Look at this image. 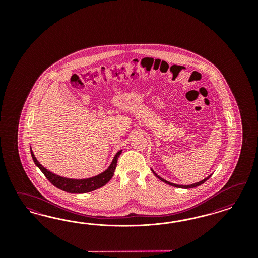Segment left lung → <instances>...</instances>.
<instances>
[{"label":"left lung","mask_w":258,"mask_h":258,"mask_svg":"<svg viewBox=\"0 0 258 258\" xmlns=\"http://www.w3.org/2000/svg\"><path fill=\"white\" fill-rule=\"evenodd\" d=\"M152 172L154 173V175L156 176L158 179H160V180H162V181H164L165 183H167V184H169V185H171V186H174V187H178V188H185V189H188V188H194L197 187V186H199V185H201V184H203L204 183L206 180H208L210 177H211V175L210 176H208L207 178H205L204 180H201V181H199V182H196V183H193V184H190V185H179V184H175V183H172V182H169V181H167V180H164V179H162L160 176H158L155 172L152 170Z\"/></svg>","instance_id":"left-lung-1"}]
</instances>
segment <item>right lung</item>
Segmentation results:
<instances>
[{"instance_id": "1", "label": "right lung", "mask_w": 258, "mask_h": 258, "mask_svg": "<svg viewBox=\"0 0 258 258\" xmlns=\"http://www.w3.org/2000/svg\"><path fill=\"white\" fill-rule=\"evenodd\" d=\"M31 150V156L33 158L34 163L39 167L41 172L44 174V176L46 177L48 180L55 185V187L58 189H61L65 192L68 193H75V194H82V193H88L91 191H94L95 189L104 186L106 183L109 182V180L112 178L114 170L116 168L117 165L118 157L120 156L122 150L118 151L116 155L113 158L111 164L109 166V168L107 170L93 177V178H89V179H84V180H73V179H67V178H63L58 175H55L54 173L47 170L45 167H43L41 164H39L38 160L36 159V157L34 155L33 151Z\"/></svg>"}]
</instances>
